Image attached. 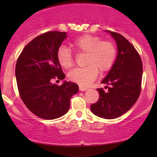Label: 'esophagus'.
<instances>
[{"label": "esophagus", "mask_w": 157, "mask_h": 157, "mask_svg": "<svg viewBox=\"0 0 157 157\" xmlns=\"http://www.w3.org/2000/svg\"><path fill=\"white\" fill-rule=\"evenodd\" d=\"M79 89H80V91H86V90H88V88L83 87V86H79Z\"/></svg>", "instance_id": "esophagus-1"}]
</instances>
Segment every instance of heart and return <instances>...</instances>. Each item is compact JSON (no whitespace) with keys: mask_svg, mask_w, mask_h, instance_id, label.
Instances as JSON below:
<instances>
[{"mask_svg":"<svg viewBox=\"0 0 157 157\" xmlns=\"http://www.w3.org/2000/svg\"><path fill=\"white\" fill-rule=\"evenodd\" d=\"M71 46L78 53L86 54L84 64L86 66L77 68L68 74L72 82L87 86L92 82L100 73L111 70L117 58V48L110 40H102L100 37L83 35L77 37L71 43ZM57 60L64 68H70L75 63V58L71 51L66 46H60L57 51Z\"/></svg>","mask_w":157,"mask_h":157,"instance_id":"obj_1","label":"heart"}]
</instances>
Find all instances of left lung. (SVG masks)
Listing matches in <instances>:
<instances>
[{
  "label": "left lung",
  "mask_w": 157,
  "mask_h": 157,
  "mask_svg": "<svg viewBox=\"0 0 157 157\" xmlns=\"http://www.w3.org/2000/svg\"><path fill=\"white\" fill-rule=\"evenodd\" d=\"M116 40L117 56L113 66L101 83L110 87L105 92L97 89L100 97L91 111L100 117L111 120L127 112L141 92L142 63L134 46L120 34L107 31Z\"/></svg>",
  "instance_id": "left-lung-1"
}]
</instances>
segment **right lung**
<instances>
[{"mask_svg":"<svg viewBox=\"0 0 157 157\" xmlns=\"http://www.w3.org/2000/svg\"><path fill=\"white\" fill-rule=\"evenodd\" d=\"M66 32H48L25 46L17 58L15 76L19 94L28 109L40 118L54 120L68 112L70 99L79 91L75 82L52 83L66 77L57 60V51ZM60 81V80H59Z\"/></svg>","mask_w":157,"mask_h":157,"instance_id":"add662e5","label":"right lung"}]
</instances>
